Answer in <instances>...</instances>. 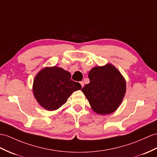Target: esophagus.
<instances>
[{"mask_svg":"<svg viewBox=\"0 0 157 157\" xmlns=\"http://www.w3.org/2000/svg\"><path fill=\"white\" fill-rule=\"evenodd\" d=\"M80 83H81V86L83 87V86H84V82H83V81H81V82H80Z\"/></svg>","mask_w":157,"mask_h":157,"instance_id":"1","label":"esophagus"}]
</instances>
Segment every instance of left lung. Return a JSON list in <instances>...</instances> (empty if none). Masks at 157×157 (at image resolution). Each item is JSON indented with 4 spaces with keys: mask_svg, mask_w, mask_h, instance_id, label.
<instances>
[{
    "mask_svg": "<svg viewBox=\"0 0 157 157\" xmlns=\"http://www.w3.org/2000/svg\"><path fill=\"white\" fill-rule=\"evenodd\" d=\"M90 82L82 89L94 112L113 113L119 106L126 92V82L120 72L111 64L96 67L89 73Z\"/></svg>",
    "mask_w": 157,
    "mask_h": 157,
    "instance_id": "obj_1",
    "label": "left lung"
}]
</instances>
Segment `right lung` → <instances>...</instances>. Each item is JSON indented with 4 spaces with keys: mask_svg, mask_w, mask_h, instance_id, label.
Masks as SVG:
<instances>
[{
    "mask_svg": "<svg viewBox=\"0 0 157 157\" xmlns=\"http://www.w3.org/2000/svg\"><path fill=\"white\" fill-rule=\"evenodd\" d=\"M81 85L71 79L70 72L57 67L44 68L36 76L33 93L38 102L48 110L60 108Z\"/></svg>",
    "mask_w": 157,
    "mask_h": 157,
    "instance_id": "right-lung-1",
    "label": "right lung"
}]
</instances>
